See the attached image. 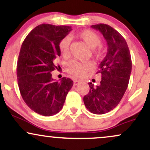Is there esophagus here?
I'll return each instance as SVG.
<instances>
[{
	"label": "esophagus",
	"instance_id": "1",
	"mask_svg": "<svg viewBox=\"0 0 150 150\" xmlns=\"http://www.w3.org/2000/svg\"><path fill=\"white\" fill-rule=\"evenodd\" d=\"M80 83V81L79 80H74V82H73V85H79V84Z\"/></svg>",
	"mask_w": 150,
	"mask_h": 150
}]
</instances>
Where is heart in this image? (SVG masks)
I'll use <instances>...</instances> for the list:
<instances>
[{"instance_id": "b5f03b06", "label": "heart", "mask_w": 150, "mask_h": 150, "mask_svg": "<svg viewBox=\"0 0 150 150\" xmlns=\"http://www.w3.org/2000/svg\"><path fill=\"white\" fill-rule=\"evenodd\" d=\"M77 37L80 38L81 40L92 49V53L94 56L97 59H99L103 56L104 51L102 48L99 46L101 44V38L94 33L92 31L85 30L81 31L77 34ZM59 50L62 56L67 57L69 55L70 48V39L68 37H65L59 43ZM94 68V65L91 62H86V63H80L77 61H71L67 65L66 70L68 73L75 76H83L89 70H92Z\"/></svg>"}]
</instances>
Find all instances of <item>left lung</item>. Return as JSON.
<instances>
[{
	"mask_svg": "<svg viewBox=\"0 0 150 150\" xmlns=\"http://www.w3.org/2000/svg\"><path fill=\"white\" fill-rule=\"evenodd\" d=\"M91 27L102 34L108 49L97 73L101 74L100 85L94 87L89 82V92L83 101L91 113L104 114L116 108L124 95L131 73V57L125 39L113 27L106 24Z\"/></svg>",
	"mask_w": 150,
	"mask_h": 150,
	"instance_id": "obj_1",
	"label": "left lung"
}]
</instances>
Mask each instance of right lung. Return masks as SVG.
<instances>
[{"instance_id": "add662e5", "label": "right lung", "mask_w": 150, "mask_h": 150, "mask_svg": "<svg viewBox=\"0 0 150 150\" xmlns=\"http://www.w3.org/2000/svg\"><path fill=\"white\" fill-rule=\"evenodd\" d=\"M71 30L70 26L42 24L31 31L22 44L17 65L19 89L26 104L42 116L59 112L73 85L71 79L63 77L58 82L51 74L61 56L59 43Z\"/></svg>"}]
</instances>
